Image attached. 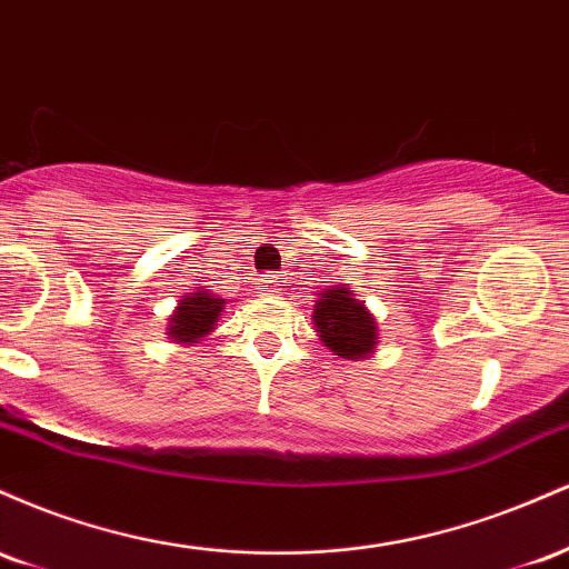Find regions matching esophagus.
<instances>
[{
	"label": "esophagus",
	"instance_id": "obj_1",
	"mask_svg": "<svg viewBox=\"0 0 569 569\" xmlns=\"http://www.w3.org/2000/svg\"><path fill=\"white\" fill-rule=\"evenodd\" d=\"M259 283H262L264 291H280V280H278V276H264L262 280H259Z\"/></svg>",
	"mask_w": 569,
	"mask_h": 569
}]
</instances>
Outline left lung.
<instances>
[{"label": "left lung", "mask_w": 569, "mask_h": 569, "mask_svg": "<svg viewBox=\"0 0 569 569\" xmlns=\"http://www.w3.org/2000/svg\"><path fill=\"white\" fill-rule=\"evenodd\" d=\"M326 348L342 358L369 356L377 345V323L348 289H326L312 312Z\"/></svg>", "instance_id": "1"}]
</instances>
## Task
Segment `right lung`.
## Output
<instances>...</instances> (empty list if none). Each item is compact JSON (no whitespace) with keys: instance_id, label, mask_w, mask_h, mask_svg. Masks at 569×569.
I'll use <instances>...</instances> for the list:
<instances>
[{"instance_id":"add662e5","label":"right lung","mask_w":569,"mask_h":569,"mask_svg":"<svg viewBox=\"0 0 569 569\" xmlns=\"http://www.w3.org/2000/svg\"><path fill=\"white\" fill-rule=\"evenodd\" d=\"M221 310H224V299L194 291L192 297H184L176 307L168 335L173 337V342H194V339H200L213 329Z\"/></svg>"}]
</instances>
